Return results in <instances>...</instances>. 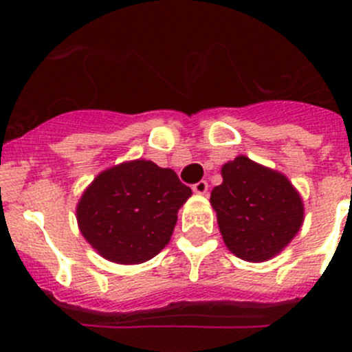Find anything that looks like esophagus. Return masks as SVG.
I'll return each mask as SVG.
<instances>
[{
    "instance_id": "esophagus-1",
    "label": "esophagus",
    "mask_w": 352,
    "mask_h": 352,
    "mask_svg": "<svg viewBox=\"0 0 352 352\" xmlns=\"http://www.w3.org/2000/svg\"><path fill=\"white\" fill-rule=\"evenodd\" d=\"M208 182H206V180H199L197 184H194L192 186V190L196 194H206L208 192Z\"/></svg>"
}]
</instances>
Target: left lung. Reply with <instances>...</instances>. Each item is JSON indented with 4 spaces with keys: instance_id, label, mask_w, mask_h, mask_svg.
I'll return each instance as SVG.
<instances>
[{
    "instance_id": "8db88e82",
    "label": "left lung",
    "mask_w": 352,
    "mask_h": 352,
    "mask_svg": "<svg viewBox=\"0 0 352 352\" xmlns=\"http://www.w3.org/2000/svg\"><path fill=\"white\" fill-rule=\"evenodd\" d=\"M223 184L211 192L219 232L232 254L248 262L274 257L303 223V201L276 170L236 156L221 168Z\"/></svg>"
}]
</instances>
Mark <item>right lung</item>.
Masks as SVG:
<instances>
[{
	"mask_svg": "<svg viewBox=\"0 0 352 352\" xmlns=\"http://www.w3.org/2000/svg\"><path fill=\"white\" fill-rule=\"evenodd\" d=\"M190 194L173 170L150 160L120 163L87 187L76 208L78 226L107 261L141 264L170 242L177 212Z\"/></svg>",
	"mask_w": 352,
	"mask_h": 352,
	"instance_id": "add662e5",
	"label": "right lung"
}]
</instances>
